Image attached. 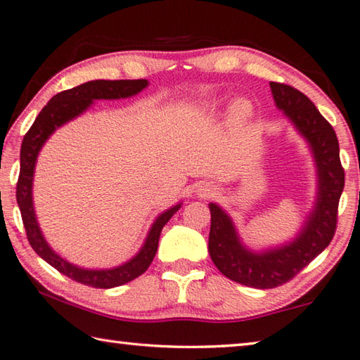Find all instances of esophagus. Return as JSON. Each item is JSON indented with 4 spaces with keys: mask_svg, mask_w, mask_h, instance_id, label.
Wrapping results in <instances>:
<instances>
[{
    "mask_svg": "<svg viewBox=\"0 0 360 360\" xmlns=\"http://www.w3.org/2000/svg\"><path fill=\"white\" fill-rule=\"evenodd\" d=\"M195 192H197L200 197H211V195L216 192V188L210 184H198L195 187Z\"/></svg>",
    "mask_w": 360,
    "mask_h": 360,
    "instance_id": "34e87169",
    "label": "esophagus"
}]
</instances>
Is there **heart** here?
<instances>
[{"label": "heart", "instance_id": "1", "mask_svg": "<svg viewBox=\"0 0 360 360\" xmlns=\"http://www.w3.org/2000/svg\"><path fill=\"white\" fill-rule=\"evenodd\" d=\"M249 112H251V105H249V101L245 98H238L231 103L230 106V114L231 117L236 119V120H243L246 119Z\"/></svg>", "mask_w": 360, "mask_h": 360}]
</instances>
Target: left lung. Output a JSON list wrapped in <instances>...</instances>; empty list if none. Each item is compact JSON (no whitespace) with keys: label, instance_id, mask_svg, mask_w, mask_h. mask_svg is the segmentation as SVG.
Segmentation results:
<instances>
[{"label":"left lung","instance_id":"8db88e82","mask_svg":"<svg viewBox=\"0 0 360 360\" xmlns=\"http://www.w3.org/2000/svg\"><path fill=\"white\" fill-rule=\"evenodd\" d=\"M270 87L276 108L311 150L318 191L313 208L295 238L262 251L248 248L227 211L217 203H210L211 260L224 276L255 289H271L288 283L330 245L337 229L338 202L345 187V169L332 125L322 117L313 101L297 89L278 82H270Z\"/></svg>","mask_w":360,"mask_h":360}]
</instances>
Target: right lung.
<instances>
[{
	"label": "right lung",
	"mask_w": 360,
	"mask_h": 360,
	"mask_svg": "<svg viewBox=\"0 0 360 360\" xmlns=\"http://www.w3.org/2000/svg\"><path fill=\"white\" fill-rule=\"evenodd\" d=\"M148 85L149 81H146V79H135V81H129V79H125V81L124 79L122 81L98 79V81L85 82L75 89L60 92L42 108V111L38 114L34 124L28 130L22 143L20 174L19 182H17V203H19L22 212V221L23 225H25L30 245H32L34 252L42 260H46L49 265H52L56 270L63 273L65 276L75 279V281L81 284L92 285V288H117V285L130 283L139 275H143L155 257L162 229L173 217L174 212L181 208L182 203L179 202L178 205L172 206V208H168L155 217L148 235H146L141 249L130 260L112 268L77 266L53 251L41 231L33 203V179L36 162H38V155L42 146L53 135V131L65 124H68L70 120L84 114L94 105V101L130 98V96L138 95Z\"/></svg>",
	"instance_id": "obj_1"
}]
</instances>
